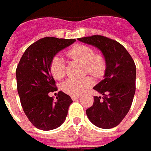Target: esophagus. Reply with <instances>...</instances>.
Listing matches in <instances>:
<instances>
[{"label": "esophagus", "instance_id": "1", "mask_svg": "<svg viewBox=\"0 0 151 151\" xmlns=\"http://www.w3.org/2000/svg\"><path fill=\"white\" fill-rule=\"evenodd\" d=\"M80 98V95H78V96H71V99H73V100H77L78 99H79Z\"/></svg>", "mask_w": 151, "mask_h": 151}]
</instances>
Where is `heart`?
I'll use <instances>...</instances> for the list:
<instances>
[{
  "label": "heart",
  "mask_w": 151,
  "mask_h": 151,
  "mask_svg": "<svg viewBox=\"0 0 151 151\" xmlns=\"http://www.w3.org/2000/svg\"><path fill=\"white\" fill-rule=\"evenodd\" d=\"M68 56L73 59L84 63V72L97 78L104 75L107 69V61L101 52H94L90 46L85 44H76L68 51ZM49 71L55 79L60 80L66 74V64L63 59L56 55L49 63ZM93 84L90 77H84L80 79L68 78L62 84V89L72 96H78L83 93Z\"/></svg>",
  "instance_id": "obj_1"
}]
</instances>
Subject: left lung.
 <instances>
[{
    "label": "left lung",
    "mask_w": 151,
    "mask_h": 151,
    "mask_svg": "<svg viewBox=\"0 0 151 151\" xmlns=\"http://www.w3.org/2000/svg\"><path fill=\"white\" fill-rule=\"evenodd\" d=\"M78 40L101 50L107 61L104 78L93 89L103 96H94L93 104L86 110L97 127L111 129L125 117L135 93L136 67L124 47L115 40L93 35Z\"/></svg>",
    "instance_id": "obj_1"
}]
</instances>
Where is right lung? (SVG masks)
<instances>
[{"label":"right lung","instance_id":"right-lung-1","mask_svg":"<svg viewBox=\"0 0 151 151\" xmlns=\"http://www.w3.org/2000/svg\"><path fill=\"white\" fill-rule=\"evenodd\" d=\"M75 39L47 37L30 45L19 62L16 74L21 104L30 122L42 130H51L64 122L70 96L59 91L57 100L49 93L57 91L49 71L51 59L59 51L73 43Z\"/></svg>","mask_w":151,"mask_h":151}]
</instances>
